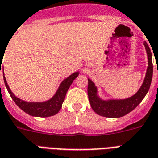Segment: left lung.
I'll use <instances>...</instances> for the list:
<instances>
[{"instance_id": "left-lung-1", "label": "left lung", "mask_w": 158, "mask_h": 158, "mask_svg": "<svg viewBox=\"0 0 158 158\" xmlns=\"http://www.w3.org/2000/svg\"><path fill=\"white\" fill-rule=\"evenodd\" d=\"M148 55L147 72L145 75L144 80L142 86L140 87L139 91L130 98L125 99H110V100H102L98 95V89L95 84L90 79L88 85V95L93 110L99 115L108 118H119L127 115L128 113L132 111L139 104L144 98L146 94L149 90L152 78V52L146 42L143 43Z\"/></svg>"}]
</instances>
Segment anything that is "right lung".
<instances>
[{"label":"right lung","mask_w":158,"mask_h":158,"mask_svg":"<svg viewBox=\"0 0 158 158\" xmlns=\"http://www.w3.org/2000/svg\"><path fill=\"white\" fill-rule=\"evenodd\" d=\"M79 74V72H74V74H72L68 78L64 79L61 82V84L59 86L54 96L51 99L48 100V101L42 102H29L23 101V100H21V99H19V98L14 95V94L11 92L10 89V87L7 84L6 77L4 76L3 69L4 82H5L6 89L8 90L9 94H10V97L14 100V102L24 112H26L28 115H32V116H37V117H49V116L56 115V114L59 112V110H60V108L62 106V103L64 102L68 89H69V87L73 83V81L75 79V78L78 77Z\"/></svg>","instance_id":"right-lung-1"}]
</instances>
